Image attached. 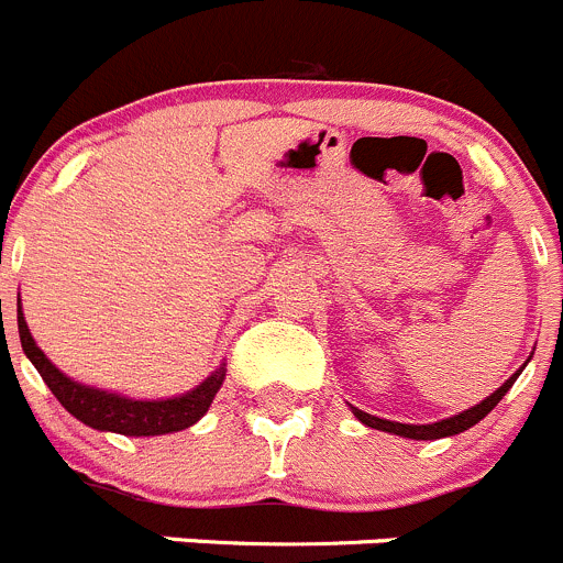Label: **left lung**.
<instances>
[{"mask_svg": "<svg viewBox=\"0 0 563 563\" xmlns=\"http://www.w3.org/2000/svg\"><path fill=\"white\" fill-rule=\"evenodd\" d=\"M528 361H531V358H528ZM528 361H526V364H528ZM526 364H522L520 369H517L515 375H511L509 380H506L504 386L498 388V391H493L489 397H484L478 405H473V408L463 410V413H457V416H449V419L432 421V424H402V421L377 419V416L364 413V410L353 408V405H350V410H353V416L361 421V424L372 427V430L391 432V435H399V438H410V441H438V438H452V435H460V432L471 430L473 424H478V421H482L484 416H487L489 410H493L495 405H498L500 399L506 397V391L515 386V380L520 377V372L526 369Z\"/></svg>", "mask_w": 563, "mask_h": 563, "instance_id": "obj_1", "label": "left lung"}]
</instances>
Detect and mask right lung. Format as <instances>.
<instances>
[{
  "label": "right lung",
  "instance_id": "obj_1",
  "mask_svg": "<svg viewBox=\"0 0 563 563\" xmlns=\"http://www.w3.org/2000/svg\"><path fill=\"white\" fill-rule=\"evenodd\" d=\"M19 336L26 358L35 364L43 383L52 388L54 397L59 399V405H63L70 416H76L81 424L92 427V430L117 432V435L128 438H153L188 430V427L197 424V421L208 413L210 402L216 399L219 388L224 386L227 377V364H221L219 369L210 372V375L205 377L197 388H191V391L177 394V397L169 399H133L125 397V394L106 391V388L85 386V383L74 380V377L65 375L63 369H57V366L46 358V353L37 347L35 339H32L30 325H26L24 320V311H21V298Z\"/></svg>",
  "mask_w": 563,
  "mask_h": 563
}]
</instances>
